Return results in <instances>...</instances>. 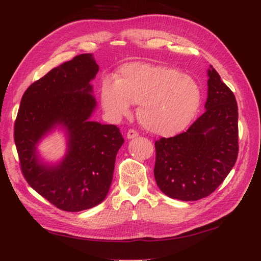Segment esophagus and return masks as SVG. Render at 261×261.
I'll return each instance as SVG.
<instances>
[{"mask_svg": "<svg viewBox=\"0 0 261 261\" xmlns=\"http://www.w3.org/2000/svg\"><path fill=\"white\" fill-rule=\"evenodd\" d=\"M138 136V133L136 130L134 129H129L127 132V134H126V137H127L128 139H133V138H136Z\"/></svg>", "mask_w": 261, "mask_h": 261, "instance_id": "1", "label": "esophagus"}]
</instances>
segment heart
Listing matches in <instances>:
<instances>
[{
    "label": "heart",
    "mask_w": 261,
    "mask_h": 261,
    "mask_svg": "<svg viewBox=\"0 0 261 261\" xmlns=\"http://www.w3.org/2000/svg\"><path fill=\"white\" fill-rule=\"evenodd\" d=\"M100 98L110 117L118 120L138 105L137 117L146 129L173 136L192 123L201 103L195 78L168 66L128 63L118 70L117 81L106 78Z\"/></svg>",
    "instance_id": "obj_1"
}]
</instances>
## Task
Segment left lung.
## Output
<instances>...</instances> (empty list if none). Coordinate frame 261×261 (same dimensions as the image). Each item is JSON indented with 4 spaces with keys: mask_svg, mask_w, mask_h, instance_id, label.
Here are the masks:
<instances>
[{
    "mask_svg": "<svg viewBox=\"0 0 261 261\" xmlns=\"http://www.w3.org/2000/svg\"><path fill=\"white\" fill-rule=\"evenodd\" d=\"M206 111L186 132L155 141L154 178L173 199L209 196L231 172L239 153V112L234 93L208 69Z\"/></svg>",
    "mask_w": 261,
    "mask_h": 261,
    "instance_id": "8db88e82",
    "label": "left lung"
}]
</instances>
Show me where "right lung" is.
Here are the masks:
<instances>
[{"label":"right lung","mask_w":261,"mask_h":261,"mask_svg":"<svg viewBox=\"0 0 261 261\" xmlns=\"http://www.w3.org/2000/svg\"><path fill=\"white\" fill-rule=\"evenodd\" d=\"M98 72L91 53L51 69L28 87L15 121L14 139L23 177L64 211L90 209L105 200L124 143L115 125L90 121L97 108L90 82ZM58 127L66 132V155L58 164L44 163L37 144Z\"/></svg>","instance_id":"1"}]
</instances>
